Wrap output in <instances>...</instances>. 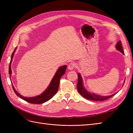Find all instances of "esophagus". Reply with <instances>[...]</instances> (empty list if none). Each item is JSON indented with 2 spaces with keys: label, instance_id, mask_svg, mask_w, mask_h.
Listing matches in <instances>:
<instances>
[{
  "label": "esophagus",
  "instance_id": "esophagus-1",
  "mask_svg": "<svg viewBox=\"0 0 133 133\" xmlns=\"http://www.w3.org/2000/svg\"><path fill=\"white\" fill-rule=\"evenodd\" d=\"M75 66H76V64L74 63H71L69 64V65H68V69L70 70H73Z\"/></svg>",
  "mask_w": 133,
  "mask_h": 133
}]
</instances>
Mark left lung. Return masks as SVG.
Here are the masks:
<instances>
[{
	"instance_id": "8db88e82",
	"label": "left lung",
	"mask_w": 133,
	"mask_h": 133,
	"mask_svg": "<svg viewBox=\"0 0 133 133\" xmlns=\"http://www.w3.org/2000/svg\"><path fill=\"white\" fill-rule=\"evenodd\" d=\"M116 49L124 54V51L122 48L121 41H119L116 43ZM78 81L77 84L78 91L80 95L83 96L84 98H85L88 100H94V101H103V100L108 99V98H109L111 97V96H114L116 94V93H115L114 94L109 95V96H102V95H99L94 93H91V92L88 91L84 87L82 77L80 73H78ZM124 84H123V85H124Z\"/></svg>"
}]
</instances>
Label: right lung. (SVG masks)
Here are the masks:
<instances>
[{
	"label": "right lung",
	"mask_w": 133,
	"mask_h": 133,
	"mask_svg": "<svg viewBox=\"0 0 133 133\" xmlns=\"http://www.w3.org/2000/svg\"><path fill=\"white\" fill-rule=\"evenodd\" d=\"M17 48H15L14 51L11 54V57L10 62L9 64V74H10V77L11 75L12 71L11 69V64L13 60V58L14 57V55L15 52L16 51ZM66 69V65H64L59 67L58 70L56 71L55 75H54L53 79H51V81L50 82L49 86L45 89L42 94H40L39 95L33 96V97H25L22 95L20 94L15 89V88L12 84V86H13V89L15 92L16 95H18L19 97L23 99V100H25L26 102L30 103L31 104H42L45 103L48 100L51 99L53 97V96L55 95L58 91L59 86V83H60V79L61 78L62 76L65 74V70ZM11 78V77H10Z\"/></svg>",
	"instance_id": "right-lung-1"
}]
</instances>
